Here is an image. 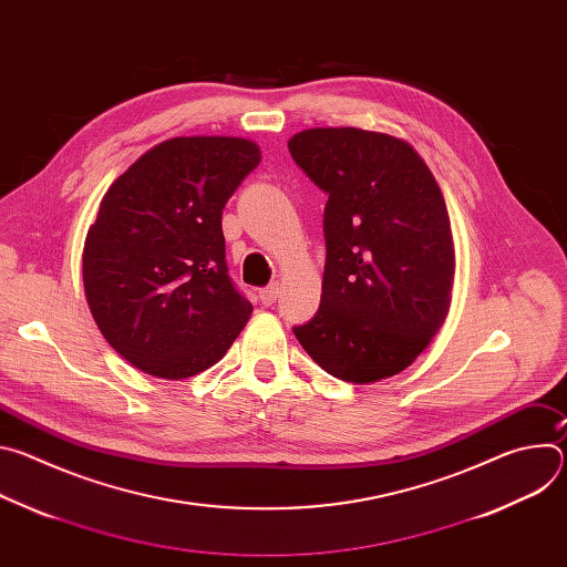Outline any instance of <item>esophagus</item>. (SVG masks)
<instances>
[{
	"label": "esophagus",
	"mask_w": 567,
	"mask_h": 567,
	"mask_svg": "<svg viewBox=\"0 0 567 567\" xmlns=\"http://www.w3.org/2000/svg\"><path fill=\"white\" fill-rule=\"evenodd\" d=\"M278 293H280V285H278V282H274V285H269V287H265V289L260 291V300H262V305H274V302H276V298H278Z\"/></svg>",
	"instance_id": "obj_1"
}]
</instances>
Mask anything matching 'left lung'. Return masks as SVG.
<instances>
[{"instance_id":"8db88e82","label":"left lung","mask_w":567,"mask_h":567,"mask_svg":"<svg viewBox=\"0 0 567 567\" xmlns=\"http://www.w3.org/2000/svg\"><path fill=\"white\" fill-rule=\"evenodd\" d=\"M287 145L330 195L320 307L293 334L337 379L394 377L429 348L451 307L455 249L442 190L417 150L383 132L313 127Z\"/></svg>"}]
</instances>
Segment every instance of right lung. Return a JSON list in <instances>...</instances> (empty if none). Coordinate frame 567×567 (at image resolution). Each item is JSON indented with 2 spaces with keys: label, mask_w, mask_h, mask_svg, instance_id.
<instances>
[{
  "label": "right lung",
  "mask_w": 567,
  "mask_h": 567,
  "mask_svg": "<svg viewBox=\"0 0 567 567\" xmlns=\"http://www.w3.org/2000/svg\"><path fill=\"white\" fill-rule=\"evenodd\" d=\"M237 136L154 145L110 186L83 251L85 296L105 341L134 368L188 379L215 365L254 305L226 267L221 210L258 164Z\"/></svg>",
  "instance_id": "1"
}]
</instances>
